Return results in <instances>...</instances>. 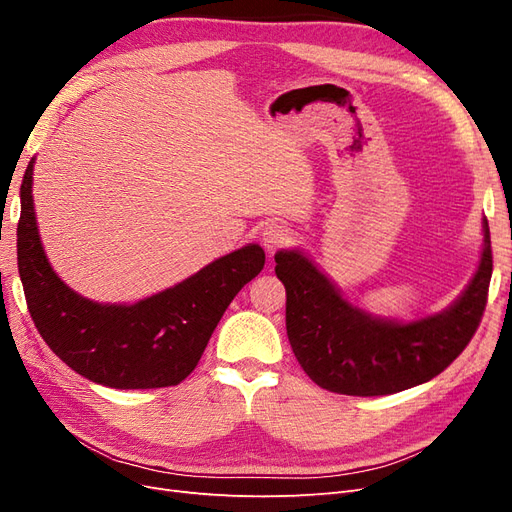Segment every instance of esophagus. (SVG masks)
Here are the masks:
<instances>
[{
  "mask_svg": "<svg viewBox=\"0 0 512 512\" xmlns=\"http://www.w3.org/2000/svg\"><path fill=\"white\" fill-rule=\"evenodd\" d=\"M260 239H262V245H265V250L269 254H275L277 250H282V247H286L292 241V232L288 226L280 222H271L262 228Z\"/></svg>",
  "mask_w": 512,
  "mask_h": 512,
  "instance_id": "obj_1",
  "label": "esophagus"
}]
</instances>
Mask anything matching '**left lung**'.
I'll return each instance as SVG.
<instances>
[{
	"label": "left lung",
	"mask_w": 512,
	"mask_h": 512,
	"mask_svg": "<svg viewBox=\"0 0 512 512\" xmlns=\"http://www.w3.org/2000/svg\"><path fill=\"white\" fill-rule=\"evenodd\" d=\"M466 292L438 316L410 324L371 318L299 252H277L286 286V333L305 374L339 395H391L423 384L451 365L474 337L493 271L491 237Z\"/></svg>",
	"instance_id": "1"
}]
</instances>
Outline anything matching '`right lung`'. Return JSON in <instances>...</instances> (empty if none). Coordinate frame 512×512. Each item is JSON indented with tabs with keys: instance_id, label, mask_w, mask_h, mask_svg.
I'll use <instances>...</instances> for the list:
<instances>
[{
	"instance_id": "1",
	"label": "right lung",
	"mask_w": 512,
	"mask_h": 512,
	"mask_svg": "<svg viewBox=\"0 0 512 512\" xmlns=\"http://www.w3.org/2000/svg\"><path fill=\"white\" fill-rule=\"evenodd\" d=\"M34 160L21 183L19 275L49 348L76 374L111 389H162L188 378L235 294L265 267L258 245L218 258L188 280L134 305L83 299L44 256L32 198Z\"/></svg>"
}]
</instances>
